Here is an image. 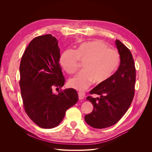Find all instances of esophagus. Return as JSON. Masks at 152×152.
<instances>
[{"label":"esophagus","instance_id":"esophagus-1","mask_svg":"<svg viewBox=\"0 0 152 152\" xmlns=\"http://www.w3.org/2000/svg\"><path fill=\"white\" fill-rule=\"evenodd\" d=\"M78 94H79V99L80 100L83 99L85 98V93H84V92L80 91L78 93Z\"/></svg>","mask_w":152,"mask_h":152}]
</instances>
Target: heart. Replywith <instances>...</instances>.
Masks as SVG:
<instances>
[{"instance_id": "heart-1", "label": "heart", "mask_w": 152, "mask_h": 152, "mask_svg": "<svg viewBox=\"0 0 152 152\" xmlns=\"http://www.w3.org/2000/svg\"><path fill=\"white\" fill-rule=\"evenodd\" d=\"M79 60L83 61L84 69L69 80L68 85L83 91L92 82L99 84L107 80L118 66L120 54L103 41L96 40L82 43L75 50L66 49L59 58L60 65L68 73L75 72Z\"/></svg>"}]
</instances>
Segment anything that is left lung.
I'll list each match as a JSON object with an SVG mask.
<instances>
[{
  "label": "left lung",
  "mask_w": 152,
  "mask_h": 152,
  "mask_svg": "<svg viewBox=\"0 0 152 152\" xmlns=\"http://www.w3.org/2000/svg\"><path fill=\"white\" fill-rule=\"evenodd\" d=\"M115 44L121 63L116 72L109 79L99 84L90 91L99 98L88 96L87 99L93 104L94 109L86 115V122L96 129H103L115 124L126 113L134 94L136 69L132 54L120 40Z\"/></svg>",
  "instance_id": "1"
}]
</instances>
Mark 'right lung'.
Returning <instances> with one entry per match:
<instances>
[{"label": "right lung", "instance_id": "right-lung-1", "mask_svg": "<svg viewBox=\"0 0 152 152\" xmlns=\"http://www.w3.org/2000/svg\"><path fill=\"white\" fill-rule=\"evenodd\" d=\"M59 50L58 41L52 35L37 37L26 48L20 63V86L25 110L32 121L44 129L58 126L79 98L72 88L53 93V87L61 89L65 82L59 63Z\"/></svg>", "mask_w": 152, "mask_h": 152}]
</instances>
